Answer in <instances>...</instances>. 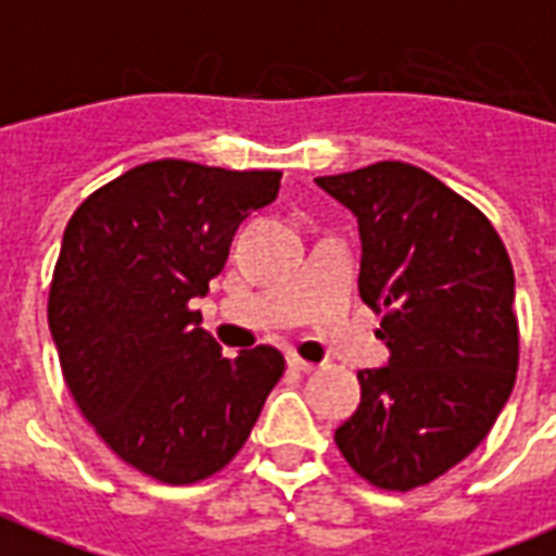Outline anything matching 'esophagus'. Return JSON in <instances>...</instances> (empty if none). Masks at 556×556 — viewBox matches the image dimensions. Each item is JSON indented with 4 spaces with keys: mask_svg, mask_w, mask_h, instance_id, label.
<instances>
[{
    "mask_svg": "<svg viewBox=\"0 0 556 556\" xmlns=\"http://www.w3.org/2000/svg\"><path fill=\"white\" fill-rule=\"evenodd\" d=\"M290 367H293V370H299V372H314V370H317V364L305 362L302 355H290Z\"/></svg>",
    "mask_w": 556,
    "mask_h": 556,
    "instance_id": "34e87169",
    "label": "esophagus"
}]
</instances>
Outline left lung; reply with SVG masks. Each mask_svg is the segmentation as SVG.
<instances>
[{"label": "left lung", "instance_id": "1", "mask_svg": "<svg viewBox=\"0 0 556 556\" xmlns=\"http://www.w3.org/2000/svg\"><path fill=\"white\" fill-rule=\"evenodd\" d=\"M317 184L358 216V290L391 350L388 367L358 372L362 406L334 441L362 480L412 492L459 465L513 394V263L492 222L417 165L384 160Z\"/></svg>", "mask_w": 556, "mask_h": 556}]
</instances>
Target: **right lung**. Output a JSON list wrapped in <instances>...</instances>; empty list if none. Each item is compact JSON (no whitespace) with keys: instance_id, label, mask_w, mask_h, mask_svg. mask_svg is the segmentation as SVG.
Returning a JSON list of instances; mask_svg holds the SVG:
<instances>
[{"instance_id":"1","label":"right lung","mask_w":556,"mask_h":556,"mask_svg":"<svg viewBox=\"0 0 556 556\" xmlns=\"http://www.w3.org/2000/svg\"><path fill=\"white\" fill-rule=\"evenodd\" d=\"M278 189L281 172L144 162L88 194L64 228L47 302L64 382L117 459L156 483L222 471L287 370L275 346L225 358L192 311L239 222Z\"/></svg>"}]
</instances>
